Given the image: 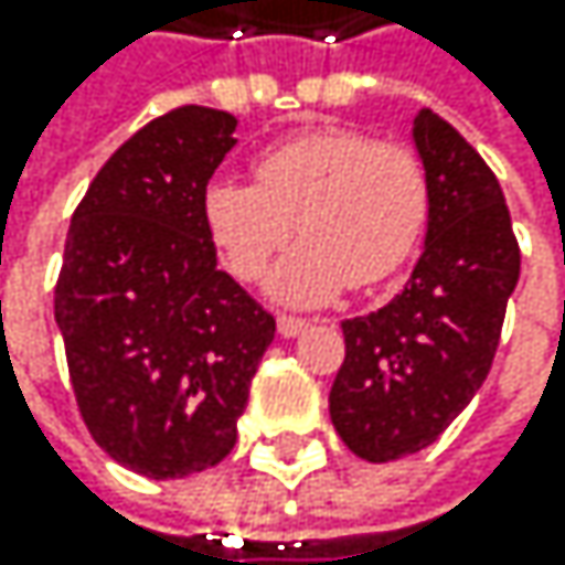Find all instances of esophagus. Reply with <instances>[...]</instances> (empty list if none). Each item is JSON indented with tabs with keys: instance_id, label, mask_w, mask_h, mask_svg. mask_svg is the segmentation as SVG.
Here are the masks:
<instances>
[{
	"instance_id": "esophagus-1",
	"label": "esophagus",
	"mask_w": 565,
	"mask_h": 565,
	"mask_svg": "<svg viewBox=\"0 0 565 565\" xmlns=\"http://www.w3.org/2000/svg\"><path fill=\"white\" fill-rule=\"evenodd\" d=\"M308 329V321L305 318H295V315H277V332L285 335V339H295Z\"/></svg>"
}]
</instances>
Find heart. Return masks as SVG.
<instances>
[{"label": "heart", "mask_w": 565, "mask_h": 565, "mask_svg": "<svg viewBox=\"0 0 565 565\" xmlns=\"http://www.w3.org/2000/svg\"><path fill=\"white\" fill-rule=\"evenodd\" d=\"M257 182L216 179L203 192V220L226 270L257 280L285 305H324L345 285L373 288L393 277L424 241L430 172L409 145L376 141L355 128H315L267 145Z\"/></svg>", "instance_id": "1"}]
</instances>
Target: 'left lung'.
Instances as JSON below:
<instances>
[{
  "instance_id": "1",
  "label": "left lung",
  "mask_w": 565,
  "mask_h": 565,
  "mask_svg": "<svg viewBox=\"0 0 565 565\" xmlns=\"http://www.w3.org/2000/svg\"><path fill=\"white\" fill-rule=\"evenodd\" d=\"M414 141L430 172L424 254L386 308L342 321L329 393L339 437L373 465L430 447L481 390L522 264L502 185L461 131L424 107Z\"/></svg>"
}]
</instances>
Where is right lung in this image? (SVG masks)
I'll use <instances>...</instances> for the list:
<instances>
[{
  "label": "right lung",
  "instance_id": "add662e5",
  "mask_svg": "<svg viewBox=\"0 0 565 565\" xmlns=\"http://www.w3.org/2000/svg\"><path fill=\"white\" fill-rule=\"evenodd\" d=\"M236 118L185 104L135 131L74 210L53 315L90 437L145 478H185L236 444L264 311L226 270L203 192Z\"/></svg>",
  "mask_w": 565,
  "mask_h": 565
}]
</instances>
